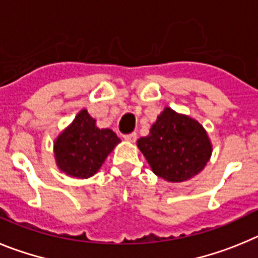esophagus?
<instances>
[{
  "label": "esophagus",
  "instance_id": "esophagus-1",
  "mask_svg": "<svg viewBox=\"0 0 258 258\" xmlns=\"http://www.w3.org/2000/svg\"><path fill=\"white\" fill-rule=\"evenodd\" d=\"M124 138V140L128 143H134L136 140V134L135 132H131V134H127V135L123 136Z\"/></svg>",
  "mask_w": 258,
  "mask_h": 258
}]
</instances>
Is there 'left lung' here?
<instances>
[{"label":"left lung","mask_w":258,"mask_h":258,"mask_svg":"<svg viewBox=\"0 0 258 258\" xmlns=\"http://www.w3.org/2000/svg\"><path fill=\"white\" fill-rule=\"evenodd\" d=\"M138 148L152 171L166 182L194 178L209 162L213 147L207 130L185 114L165 107Z\"/></svg>","instance_id":"left-lung-1"}]
</instances>
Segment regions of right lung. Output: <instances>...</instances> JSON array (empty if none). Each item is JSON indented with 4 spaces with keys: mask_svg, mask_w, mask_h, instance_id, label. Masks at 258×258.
<instances>
[{
    "mask_svg": "<svg viewBox=\"0 0 258 258\" xmlns=\"http://www.w3.org/2000/svg\"><path fill=\"white\" fill-rule=\"evenodd\" d=\"M119 143L115 132L98 128L95 118L83 109L54 140L55 163L71 178H91Z\"/></svg>",
    "mask_w": 258,
    "mask_h": 258,
    "instance_id": "right-lung-1",
    "label": "right lung"
}]
</instances>
